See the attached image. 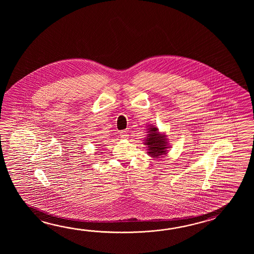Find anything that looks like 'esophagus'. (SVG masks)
Segmentation results:
<instances>
[{"label":"esophagus","mask_w":254,"mask_h":254,"mask_svg":"<svg viewBox=\"0 0 254 254\" xmlns=\"http://www.w3.org/2000/svg\"><path fill=\"white\" fill-rule=\"evenodd\" d=\"M120 136H121V138H124V139H127L128 138V133L125 131V130H124V131H121L120 132Z\"/></svg>","instance_id":"34e87169"}]
</instances>
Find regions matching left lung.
<instances>
[{"instance_id": "obj_1", "label": "left lung", "mask_w": 254, "mask_h": 254, "mask_svg": "<svg viewBox=\"0 0 254 254\" xmlns=\"http://www.w3.org/2000/svg\"><path fill=\"white\" fill-rule=\"evenodd\" d=\"M146 129L147 134L143 143L148 148V155H150L153 159L164 157L163 155H166L170 149V146H168L166 134L164 132L162 133L161 131H159V129L154 125H148Z\"/></svg>"}]
</instances>
